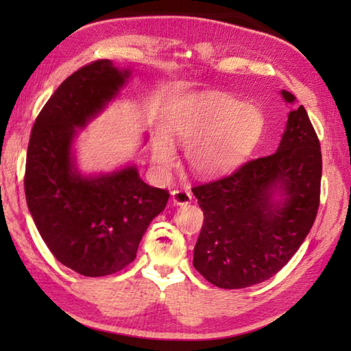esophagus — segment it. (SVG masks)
Segmentation results:
<instances>
[{"instance_id":"34e87169","label":"esophagus","mask_w":351,"mask_h":351,"mask_svg":"<svg viewBox=\"0 0 351 351\" xmlns=\"http://www.w3.org/2000/svg\"><path fill=\"white\" fill-rule=\"evenodd\" d=\"M171 199L175 205H187L191 202V193L184 190H173L171 191Z\"/></svg>"}]
</instances>
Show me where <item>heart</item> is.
<instances>
[{"label": "heart", "instance_id": "heart-1", "mask_svg": "<svg viewBox=\"0 0 351 351\" xmlns=\"http://www.w3.org/2000/svg\"><path fill=\"white\" fill-rule=\"evenodd\" d=\"M265 132V117L258 107L220 92L191 96L170 107L164 119L166 137L155 136L151 155L155 164H176L173 143L185 149L190 171L197 178H215L237 169L255 151Z\"/></svg>", "mask_w": 351, "mask_h": 351}]
</instances>
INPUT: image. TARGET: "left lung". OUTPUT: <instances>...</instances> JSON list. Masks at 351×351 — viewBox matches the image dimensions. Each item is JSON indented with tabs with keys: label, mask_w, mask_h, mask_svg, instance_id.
I'll list each match as a JSON object with an SVG mask.
<instances>
[{
	"label": "left lung",
	"mask_w": 351,
	"mask_h": 351,
	"mask_svg": "<svg viewBox=\"0 0 351 351\" xmlns=\"http://www.w3.org/2000/svg\"><path fill=\"white\" fill-rule=\"evenodd\" d=\"M288 104L295 96L280 92ZM322 147L303 106L289 111L276 152L193 187L204 211L193 265L213 285L247 288L273 278L314 225Z\"/></svg>",
	"instance_id": "obj_1"
}]
</instances>
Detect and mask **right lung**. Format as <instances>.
<instances>
[{
	"instance_id": "right-lung-1",
	"label": "right lung",
	"mask_w": 351,
	"mask_h": 351,
	"mask_svg": "<svg viewBox=\"0 0 351 351\" xmlns=\"http://www.w3.org/2000/svg\"><path fill=\"white\" fill-rule=\"evenodd\" d=\"M131 73L111 60L73 72L45 104L29 136L24 180L29 214L56 259L88 278L132 263L169 200L166 190L141 181L136 164L98 175L77 167V130L117 98Z\"/></svg>"
}]
</instances>
